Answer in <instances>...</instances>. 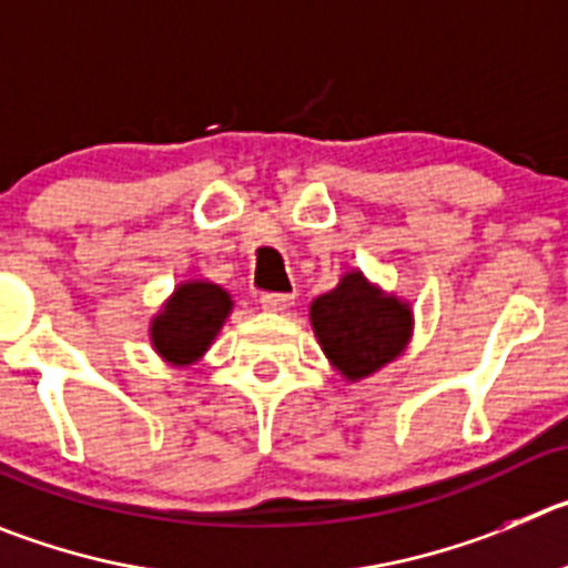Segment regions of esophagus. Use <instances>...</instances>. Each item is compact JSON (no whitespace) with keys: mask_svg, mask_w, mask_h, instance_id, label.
I'll list each match as a JSON object with an SVG mask.
<instances>
[{"mask_svg":"<svg viewBox=\"0 0 568 568\" xmlns=\"http://www.w3.org/2000/svg\"><path fill=\"white\" fill-rule=\"evenodd\" d=\"M260 305H263V311H268V314H283V311H288L291 305H294V296H288V294H263V296H260Z\"/></svg>","mask_w":568,"mask_h":568,"instance_id":"obj_1","label":"esophagus"}]
</instances>
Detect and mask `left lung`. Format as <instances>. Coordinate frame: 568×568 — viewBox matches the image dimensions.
<instances>
[{
  "label": "left lung",
  "mask_w": 568,
  "mask_h": 568,
  "mask_svg": "<svg viewBox=\"0 0 568 568\" xmlns=\"http://www.w3.org/2000/svg\"><path fill=\"white\" fill-rule=\"evenodd\" d=\"M311 327L327 362L353 384L404 356L415 316L409 302L386 294L353 268L336 288L311 302Z\"/></svg>",
  "instance_id": "1"
}]
</instances>
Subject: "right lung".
Returning <instances> with one entry per match:
<instances>
[{
  "instance_id": "right-lung-1",
  "label": "right lung",
  "mask_w": 568,
  "mask_h": 568,
  "mask_svg": "<svg viewBox=\"0 0 568 568\" xmlns=\"http://www.w3.org/2000/svg\"><path fill=\"white\" fill-rule=\"evenodd\" d=\"M232 314V296L210 280L179 283L151 320V344L173 367H190L204 356Z\"/></svg>"
}]
</instances>
